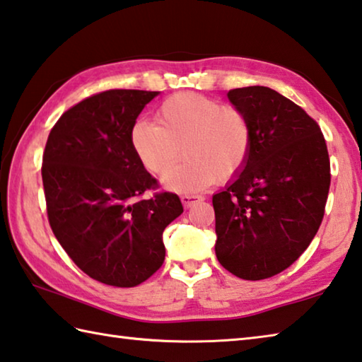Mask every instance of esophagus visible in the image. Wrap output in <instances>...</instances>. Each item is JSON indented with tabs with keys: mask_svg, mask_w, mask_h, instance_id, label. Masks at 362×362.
<instances>
[{
	"mask_svg": "<svg viewBox=\"0 0 362 362\" xmlns=\"http://www.w3.org/2000/svg\"><path fill=\"white\" fill-rule=\"evenodd\" d=\"M180 199H182V204H183V207H185V209H189V207H192V206H193V204H194V202H198V201H201L202 198H201V196H198V194H183Z\"/></svg>",
	"mask_w": 362,
	"mask_h": 362,
	"instance_id": "1",
	"label": "esophagus"
}]
</instances>
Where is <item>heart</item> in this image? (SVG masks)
<instances>
[{
  "mask_svg": "<svg viewBox=\"0 0 362 362\" xmlns=\"http://www.w3.org/2000/svg\"><path fill=\"white\" fill-rule=\"evenodd\" d=\"M156 120H137L129 139L142 166L155 175L166 173L180 158V148L184 150L187 160L163 177L170 192H201L245 168L253 127L244 109L180 91L160 104Z\"/></svg>",
  "mask_w": 362,
  "mask_h": 362,
  "instance_id": "obj_1",
  "label": "heart"
}]
</instances>
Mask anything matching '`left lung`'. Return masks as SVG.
I'll list each match as a JSON object with an SVG mask.
<instances>
[{
	"label": "left lung",
	"mask_w": 362,
	"mask_h": 362,
	"mask_svg": "<svg viewBox=\"0 0 362 362\" xmlns=\"http://www.w3.org/2000/svg\"><path fill=\"white\" fill-rule=\"evenodd\" d=\"M252 120L245 168L214 194L215 253L244 280H262L290 267L310 245L325 215L331 164L318 123L267 87L228 91Z\"/></svg>",
	"instance_id": "8db88e82"
}]
</instances>
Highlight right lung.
I'll list each match as a JSON object with an SVG mask.
<instances>
[{
    "label": "right lung",
    "mask_w": 362,
    "mask_h": 362,
    "mask_svg": "<svg viewBox=\"0 0 362 362\" xmlns=\"http://www.w3.org/2000/svg\"><path fill=\"white\" fill-rule=\"evenodd\" d=\"M158 91L107 90L68 109L42 155L47 216L78 269L101 284L131 288L164 261L163 231L183 212L137 158L129 133Z\"/></svg>",
    "instance_id": "1"
}]
</instances>
